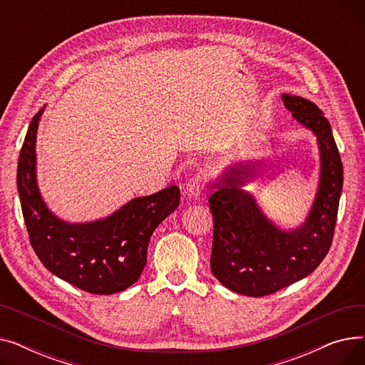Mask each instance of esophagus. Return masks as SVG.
Returning a JSON list of instances; mask_svg holds the SVG:
<instances>
[{
	"instance_id": "esophagus-1",
	"label": "esophagus",
	"mask_w": 365,
	"mask_h": 365,
	"mask_svg": "<svg viewBox=\"0 0 365 365\" xmlns=\"http://www.w3.org/2000/svg\"><path fill=\"white\" fill-rule=\"evenodd\" d=\"M207 175L202 171H198L195 173L194 176H190L187 179V183H186V194L189 197H194V198H198L204 189L207 187Z\"/></svg>"
}]
</instances>
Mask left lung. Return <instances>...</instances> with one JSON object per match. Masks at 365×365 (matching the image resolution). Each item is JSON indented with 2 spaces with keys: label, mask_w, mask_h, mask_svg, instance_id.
Instances as JSON below:
<instances>
[{
  "label": "left lung",
  "mask_w": 365,
  "mask_h": 365,
  "mask_svg": "<svg viewBox=\"0 0 365 365\" xmlns=\"http://www.w3.org/2000/svg\"><path fill=\"white\" fill-rule=\"evenodd\" d=\"M282 102L317 134L321 150L319 189L306 222L284 232L262 215L255 198L240 189L255 176V165L229 168L208 198L215 222L212 271L226 289L252 297L272 294L317 269L333 242L343 186V165L329 120L308 99L282 94Z\"/></svg>",
  "instance_id": "left-lung-1"
}]
</instances>
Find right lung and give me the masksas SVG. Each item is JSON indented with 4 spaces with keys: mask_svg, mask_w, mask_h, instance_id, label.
<instances>
[{
    "mask_svg": "<svg viewBox=\"0 0 365 365\" xmlns=\"http://www.w3.org/2000/svg\"><path fill=\"white\" fill-rule=\"evenodd\" d=\"M44 109L32 118L17 163V189L29 242L47 269L93 294H113L136 282L155 227L180 202L178 186L134 198L93 223L71 225L53 216L35 180V139Z\"/></svg>",
    "mask_w": 365,
    "mask_h": 365,
    "instance_id": "obj_1",
    "label": "right lung"
}]
</instances>
